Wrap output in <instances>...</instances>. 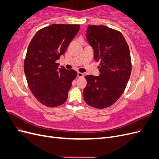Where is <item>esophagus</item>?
Wrapping results in <instances>:
<instances>
[{
    "label": "esophagus",
    "instance_id": "1",
    "mask_svg": "<svg viewBox=\"0 0 159 159\" xmlns=\"http://www.w3.org/2000/svg\"><path fill=\"white\" fill-rule=\"evenodd\" d=\"M84 74L81 73V72H78V78H82V77H84Z\"/></svg>",
    "mask_w": 159,
    "mask_h": 159
}]
</instances>
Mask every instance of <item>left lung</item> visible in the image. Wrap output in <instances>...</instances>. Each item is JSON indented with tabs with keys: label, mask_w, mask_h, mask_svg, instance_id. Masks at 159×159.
I'll use <instances>...</instances> for the list:
<instances>
[{
	"label": "left lung",
	"mask_w": 159,
	"mask_h": 159,
	"mask_svg": "<svg viewBox=\"0 0 159 159\" xmlns=\"http://www.w3.org/2000/svg\"><path fill=\"white\" fill-rule=\"evenodd\" d=\"M86 38L99 64V76L85 77L83 91L85 103L96 109L108 107L124 92L131 73L129 46L122 34L103 25H89Z\"/></svg>",
	"instance_id": "obj_1"
}]
</instances>
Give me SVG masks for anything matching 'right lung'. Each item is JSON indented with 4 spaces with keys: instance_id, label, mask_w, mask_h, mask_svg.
<instances>
[{
    "instance_id": "right-lung-1",
    "label": "right lung",
    "mask_w": 159,
    "mask_h": 159,
    "mask_svg": "<svg viewBox=\"0 0 159 159\" xmlns=\"http://www.w3.org/2000/svg\"><path fill=\"white\" fill-rule=\"evenodd\" d=\"M80 25L53 24L38 30L28 47L24 70L30 90L46 107H56L68 98L77 72L58 68L63 55L80 30Z\"/></svg>"
}]
</instances>
